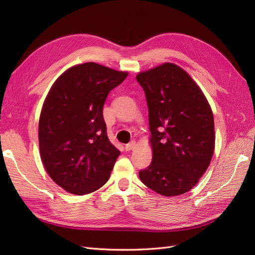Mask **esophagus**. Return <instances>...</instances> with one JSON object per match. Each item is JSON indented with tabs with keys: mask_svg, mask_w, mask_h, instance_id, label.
Returning <instances> with one entry per match:
<instances>
[{
	"mask_svg": "<svg viewBox=\"0 0 255 255\" xmlns=\"http://www.w3.org/2000/svg\"><path fill=\"white\" fill-rule=\"evenodd\" d=\"M135 145H136V142L133 140V141H130V142H128L127 145H126V150L127 151H130V150H133L134 148H135Z\"/></svg>",
	"mask_w": 255,
	"mask_h": 255,
	"instance_id": "esophagus-1",
	"label": "esophagus"
}]
</instances>
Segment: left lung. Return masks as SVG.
I'll use <instances>...</instances> for the list:
<instances>
[{
    "label": "left lung",
    "instance_id": "8db88e82",
    "mask_svg": "<svg viewBox=\"0 0 255 255\" xmlns=\"http://www.w3.org/2000/svg\"><path fill=\"white\" fill-rule=\"evenodd\" d=\"M149 109L152 161L139 171L146 187L166 197L190 190L210 166L214 116L202 90L182 68L166 63L138 73Z\"/></svg>",
    "mask_w": 255,
    "mask_h": 255
}]
</instances>
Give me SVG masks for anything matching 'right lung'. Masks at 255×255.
<instances>
[{
    "label": "right lung",
    "instance_id": "1",
    "mask_svg": "<svg viewBox=\"0 0 255 255\" xmlns=\"http://www.w3.org/2000/svg\"><path fill=\"white\" fill-rule=\"evenodd\" d=\"M128 72L96 63L68 69L53 84L39 118L40 156L51 179L73 195L109 181L120 151L107 137L103 105Z\"/></svg>",
    "mask_w": 255,
    "mask_h": 255
}]
</instances>
